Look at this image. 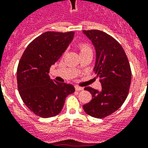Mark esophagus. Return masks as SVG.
<instances>
[{
    "instance_id": "34e87169",
    "label": "esophagus",
    "mask_w": 148,
    "mask_h": 148,
    "mask_svg": "<svg viewBox=\"0 0 148 148\" xmlns=\"http://www.w3.org/2000/svg\"><path fill=\"white\" fill-rule=\"evenodd\" d=\"M83 89H84V88H82V87H80V86H77V85H76V86H75V90H76V91H82V90H83Z\"/></svg>"
}]
</instances>
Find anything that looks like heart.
<instances>
[{
    "mask_svg": "<svg viewBox=\"0 0 148 148\" xmlns=\"http://www.w3.org/2000/svg\"><path fill=\"white\" fill-rule=\"evenodd\" d=\"M79 49L81 50V53L82 52L88 51V50H92L91 47H89L88 45H87V44H80L79 45Z\"/></svg>",
    "mask_w": 148,
    "mask_h": 148,
    "instance_id": "heart-1",
    "label": "heart"
}]
</instances>
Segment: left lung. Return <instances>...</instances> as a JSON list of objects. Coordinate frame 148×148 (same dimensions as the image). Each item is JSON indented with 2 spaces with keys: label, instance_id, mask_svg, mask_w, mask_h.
Listing matches in <instances>:
<instances>
[{
  "label": "left lung",
  "instance_id": "left-lung-1",
  "mask_svg": "<svg viewBox=\"0 0 148 148\" xmlns=\"http://www.w3.org/2000/svg\"><path fill=\"white\" fill-rule=\"evenodd\" d=\"M95 47V74L99 75L100 91L85 87L92 99L83 106L87 114L95 118L106 117L121 107L129 92L131 70L124 49L109 35L99 30L83 31Z\"/></svg>",
  "mask_w": 148,
  "mask_h": 148
}]
</instances>
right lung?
Segmentation results:
<instances>
[{"label":"right lung","instance_id":"obj_1","mask_svg":"<svg viewBox=\"0 0 148 148\" xmlns=\"http://www.w3.org/2000/svg\"><path fill=\"white\" fill-rule=\"evenodd\" d=\"M74 32H47L29 44L19 61L17 82L25 105L42 118L55 116L61 112L65 99L74 93L71 84L58 83L49 77V68L71 42Z\"/></svg>","mask_w":148,"mask_h":148}]
</instances>
